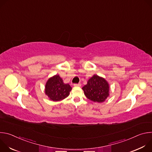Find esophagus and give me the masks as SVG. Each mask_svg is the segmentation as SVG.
I'll return each mask as SVG.
<instances>
[{
	"instance_id": "1",
	"label": "esophagus",
	"mask_w": 152,
	"mask_h": 152,
	"mask_svg": "<svg viewBox=\"0 0 152 152\" xmlns=\"http://www.w3.org/2000/svg\"><path fill=\"white\" fill-rule=\"evenodd\" d=\"M73 85H74L75 86H81V84H80V83H75Z\"/></svg>"
}]
</instances>
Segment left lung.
<instances>
[{
    "mask_svg": "<svg viewBox=\"0 0 152 152\" xmlns=\"http://www.w3.org/2000/svg\"><path fill=\"white\" fill-rule=\"evenodd\" d=\"M85 96L94 102L102 103L110 96L109 83L103 77L94 75L82 87Z\"/></svg>",
    "mask_w": 152,
    "mask_h": 152,
    "instance_id": "8db88e82",
    "label": "left lung"
}]
</instances>
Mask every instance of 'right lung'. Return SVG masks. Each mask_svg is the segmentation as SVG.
Segmentation results:
<instances>
[{
    "label": "right lung",
    "mask_w": 152,
    "mask_h": 152,
    "mask_svg": "<svg viewBox=\"0 0 152 152\" xmlns=\"http://www.w3.org/2000/svg\"><path fill=\"white\" fill-rule=\"evenodd\" d=\"M72 89L69 83H64L61 77L56 75L47 81L45 94L52 101H60L69 96Z\"/></svg>",
    "instance_id": "right-lung-1"
}]
</instances>
